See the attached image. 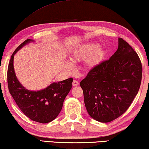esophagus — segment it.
<instances>
[{"label":"esophagus","mask_w":149,"mask_h":149,"mask_svg":"<svg viewBox=\"0 0 149 149\" xmlns=\"http://www.w3.org/2000/svg\"><path fill=\"white\" fill-rule=\"evenodd\" d=\"M72 85L74 86H76L79 85V82L77 81L76 80H74V81H73V82H72Z\"/></svg>","instance_id":"34e87169"}]
</instances>
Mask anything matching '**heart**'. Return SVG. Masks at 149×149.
<instances>
[{
  "label": "heart",
  "instance_id": "1",
  "mask_svg": "<svg viewBox=\"0 0 149 149\" xmlns=\"http://www.w3.org/2000/svg\"><path fill=\"white\" fill-rule=\"evenodd\" d=\"M89 57L86 60L88 66H93L98 64L104 56V51L100 46L96 43H88L81 45L73 51L70 58L73 63L81 61ZM68 69L71 70L74 68V64L71 63L67 64Z\"/></svg>",
  "mask_w": 149,
  "mask_h": 149
}]
</instances>
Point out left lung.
Here are the masks:
<instances>
[{"label":"left lung","instance_id":"obj_1","mask_svg":"<svg viewBox=\"0 0 149 149\" xmlns=\"http://www.w3.org/2000/svg\"><path fill=\"white\" fill-rule=\"evenodd\" d=\"M142 65L138 55L121 38L109 59L92 68L80 83L91 117L109 123L126 111L138 93Z\"/></svg>","mask_w":149,"mask_h":149}]
</instances>
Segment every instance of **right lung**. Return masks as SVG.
I'll list each match as a JSON object with an SVG mask.
<instances>
[{
    "label": "right lung",
    "mask_w": 149,
    "mask_h": 149,
    "mask_svg": "<svg viewBox=\"0 0 149 149\" xmlns=\"http://www.w3.org/2000/svg\"><path fill=\"white\" fill-rule=\"evenodd\" d=\"M32 41L33 40H26L13 53L8 67V86L10 94L24 115L33 121L48 123L60 113L64 99L72 88L73 78L54 82L38 91H29L24 87L15 75L13 58L17 51Z\"/></svg>",
    "instance_id": "1"
}]
</instances>
